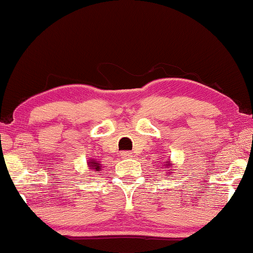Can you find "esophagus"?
I'll list each match as a JSON object with an SVG mask.
<instances>
[{
	"mask_svg": "<svg viewBox=\"0 0 253 253\" xmlns=\"http://www.w3.org/2000/svg\"><path fill=\"white\" fill-rule=\"evenodd\" d=\"M120 156H122V158H130L133 155H131L130 151H123Z\"/></svg>",
	"mask_w": 253,
	"mask_h": 253,
	"instance_id": "1",
	"label": "esophagus"
}]
</instances>
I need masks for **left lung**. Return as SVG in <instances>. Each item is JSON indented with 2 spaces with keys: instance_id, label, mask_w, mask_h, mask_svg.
Wrapping results in <instances>:
<instances>
[{
  "instance_id": "left-lung-1",
  "label": "left lung",
  "mask_w": 253,
  "mask_h": 253,
  "mask_svg": "<svg viewBox=\"0 0 253 253\" xmlns=\"http://www.w3.org/2000/svg\"><path fill=\"white\" fill-rule=\"evenodd\" d=\"M163 166H165V167H169V174H172V169H173V164L170 163V161H169V162H165L164 163L163 162Z\"/></svg>"
}]
</instances>
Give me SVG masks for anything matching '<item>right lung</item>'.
Instances as JSON below:
<instances>
[{
    "instance_id": "obj_1",
    "label": "right lung",
    "mask_w": 253,
    "mask_h": 253,
    "mask_svg": "<svg viewBox=\"0 0 253 253\" xmlns=\"http://www.w3.org/2000/svg\"><path fill=\"white\" fill-rule=\"evenodd\" d=\"M87 165H88V169H92L94 172H98V170H101V164L99 162L95 161V159H89V161L87 162Z\"/></svg>"
}]
</instances>
